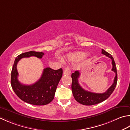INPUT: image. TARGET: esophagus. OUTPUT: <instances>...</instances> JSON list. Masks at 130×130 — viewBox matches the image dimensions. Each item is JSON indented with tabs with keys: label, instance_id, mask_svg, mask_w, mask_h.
I'll return each mask as SVG.
<instances>
[{
	"label": "esophagus",
	"instance_id": "esophagus-1",
	"mask_svg": "<svg viewBox=\"0 0 130 130\" xmlns=\"http://www.w3.org/2000/svg\"><path fill=\"white\" fill-rule=\"evenodd\" d=\"M71 74V70L69 67H67L64 70L63 72V74L64 75H70Z\"/></svg>",
	"mask_w": 130,
	"mask_h": 130
}]
</instances>
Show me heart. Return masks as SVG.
Returning <instances> with one entry per match:
<instances>
[{
    "label": "heart",
    "mask_w": 130,
    "mask_h": 130,
    "mask_svg": "<svg viewBox=\"0 0 130 130\" xmlns=\"http://www.w3.org/2000/svg\"><path fill=\"white\" fill-rule=\"evenodd\" d=\"M86 56H87L86 53L84 52H78L75 53H73V54L69 55L68 58L70 60L74 61L85 58L86 57Z\"/></svg>",
    "instance_id": "b5f03b06"
}]
</instances>
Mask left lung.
I'll return each instance as SVG.
<instances>
[{
	"label": "left lung",
	"mask_w": 130,
	"mask_h": 130,
	"mask_svg": "<svg viewBox=\"0 0 130 130\" xmlns=\"http://www.w3.org/2000/svg\"><path fill=\"white\" fill-rule=\"evenodd\" d=\"M101 53L111 59V63L113 66L111 70L113 71L116 74L113 83L110 88L104 93H98L91 92L85 90L80 86L78 82V78L80 76V72L79 71H75L72 74V90L74 98L75 99V100L83 105H92L103 102L111 95L116 87L117 83V72L116 63L114 58L110 53L106 52L103 49H102Z\"/></svg>",
	"instance_id": "obj_1"
}]
</instances>
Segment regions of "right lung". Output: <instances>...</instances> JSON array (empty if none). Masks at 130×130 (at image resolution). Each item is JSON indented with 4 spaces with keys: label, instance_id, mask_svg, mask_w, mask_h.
<instances>
[{
    "label": "right lung",
    "instance_id": "1",
    "mask_svg": "<svg viewBox=\"0 0 130 130\" xmlns=\"http://www.w3.org/2000/svg\"><path fill=\"white\" fill-rule=\"evenodd\" d=\"M43 52L29 51L21 53L16 58L11 72V86L15 93L21 100L32 105H44L49 104L54 98L56 90L62 75L61 68L53 70L45 68L41 77L31 85H25L18 80L17 65L22 58L35 56L42 58Z\"/></svg>",
    "mask_w": 130,
    "mask_h": 130
}]
</instances>
